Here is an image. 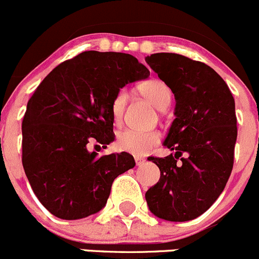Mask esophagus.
<instances>
[{
	"mask_svg": "<svg viewBox=\"0 0 259 259\" xmlns=\"http://www.w3.org/2000/svg\"><path fill=\"white\" fill-rule=\"evenodd\" d=\"M145 161H146V160L143 159V157H139V156L135 157V162H137V166H141Z\"/></svg>",
	"mask_w": 259,
	"mask_h": 259,
	"instance_id": "1",
	"label": "esophagus"
}]
</instances>
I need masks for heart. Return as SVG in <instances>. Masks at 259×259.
I'll return each mask as SVG.
<instances>
[{"label": "heart", "mask_w": 259, "mask_h": 259, "mask_svg": "<svg viewBox=\"0 0 259 259\" xmlns=\"http://www.w3.org/2000/svg\"><path fill=\"white\" fill-rule=\"evenodd\" d=\"M139 93L143 95L146 100L151 103L157 110L162 111L168 108L171 100H172V91L165 81L160 79H150L145 83L140 84L138 88ZM127 104V92L126 89H120L111 102V116H113L114 124H120L124 115L125 108ZM160 141V133L156 130H135L127 129L119 134L118 137V148L122 151L130 152L133 155L148 154L149 151L157 145Z\"/></svg>", "instance_id": "b5f03b06"}]
</instances>
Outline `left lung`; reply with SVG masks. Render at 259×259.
I'll return each instance as SVG.
<instances>
[{"label": "left lung", "instance_id": "1", "mask_svg": "<svg viewBox=\"0 0 259 259\" xmlns=\"http://www.w3.org/2000/svg\"><path fill=\"white\" fill-rule=\"evenodd\" d=\"M145 62L168 84L176 102L175 119L162 143L175 154L148 159L160 168V180L146 191V202L159 219L190 221L211 207L232 171L235 99L207 64L175 53L151 54Z\"/></svg>", "mask_w": 259, "mask_h": 259}]
</instances>
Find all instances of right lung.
Masks as SVG:
<instances>
[{"instance_id": "add662e5", "label": "right lung", "mask_w": 259, "mask_h": 259, "mask_svg": "<svg viewBox=\"0 0 259 259\" xmlns=\"http://www.w3.org/2000/svg\"><path fill=\"white\" fill-rule=\"evenodd\" d=\"M149 75L130 54L88 51L59 64L38 85L22 122V164L52 214L80 220L97 213L114 180L134 167L127 152L98 156L87 145L113 143V98Z\"/></svg>"}]
</instances>
